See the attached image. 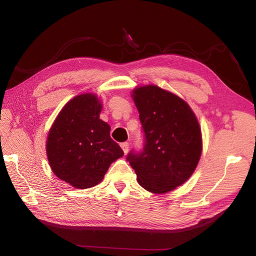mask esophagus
Listing matches in <instances>:
<instances>
[{
  "mask_svg": "<svg viewBox=\"0 0 256 256\" xmlns=\"http://www.w3.org/2000/svg\"><path fill=\"white\" fill-rule=\"evenodd\" d=\"M120 147L122 148L124 152H125V154H127L128 150H129V143H128V142H122V143L120 144Z\"/></svg>",
  "mask_w": 256,
  "mask_h": 256,
  "instance_id": "1",
  "label": "esophagus"
}]
</instances>
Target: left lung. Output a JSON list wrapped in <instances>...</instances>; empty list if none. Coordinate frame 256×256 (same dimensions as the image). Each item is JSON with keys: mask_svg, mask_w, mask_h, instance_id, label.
I'll return each instance as SVG.
<instances>
[{"mask_svg": "<svg viewBox=\"0 0 256 256\" xmlns=\"http://www.w3.org/2000/svg\"><path fill=\"white\" fill-rule=\"evenodd\" d=\"M144 132L143 148L127 161L138 182L152 193H166L187 182L202 154L198 122L182 99L156 85L134 90Z\"/></svg>", "mask_w": 256, "mask_h": 256, "instance_id": "left-lung-1", "label": "left lung"}]
</instances>
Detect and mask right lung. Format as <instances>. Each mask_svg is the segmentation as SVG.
Listing matches in <instances>:
<instances>
[{
	"instance_id": "obj_1",
	"label": "right lung",
	"mask_w": 256,
	"mask_h": 256,
	"mask_svg": "<svg viewBox=\"0 0 256 256\" xmlns=\"http://www.w3.org/2000/svg\"><path fill=\"white\" fill-rule=\"evenodd\" d=\"M100 111L95 95H79L66 104L49 131L47 156L52 171L74 188L98 184L112 162L124 154L110 136V126L99 118Z\"/></svg>"
}]
</instances>
